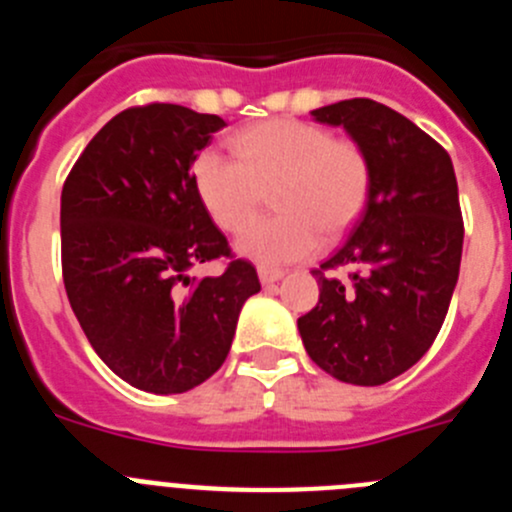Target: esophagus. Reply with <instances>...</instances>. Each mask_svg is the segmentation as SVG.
<instances>
[{
    "label": "esophagus",
    "mask_w": 512,
    "mask_h": 512,
    "mask_svg": "<svg viewBox=\"0 0 512 512\" xmlns=\"http://www.w3.org/2000/svg\"><path fill=\"white\" fill-rule=\"evenodd\" d=\"M284 274H287V271L279 269V266H266V264L259 266V279H261V284H274V282H279V279H282Z\"/></svg>",
    "instance_id": "esophagus-1"
}]
</instances>
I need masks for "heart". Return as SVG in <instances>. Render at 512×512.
<instances>
[{
  "mask_svg": "<svg viewBox=\"0 0 512 512\" xmlns=\"http://www.w3.org/2000/svg\"><path fill=\"white\" fill-rule=\"evenodd\" d=\"M233 153L205 151L192 166L194 192L223 230H241L266 202L277 212L248 225L235 248L261 264L310 256L356 223L372 189V161L354 140L302 120H266L233 138Z\"/></svg>",
  "mask_w": 512,
  "mask_h": 512,
  "instance_id": "obj_1",
  "label": "heart"
}]
</instances>
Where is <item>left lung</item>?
Segmentation results:
<instances>
[{
    "mask_svg": "<svg viewBox=\"0 0 512 512\" xmlns=\"http://www.w3.org/2000/svg\"><path fill=\"white\" fill-rule=\"evenodd\" d=\"M310 115L364 148L372 189L341 248L312 269L320 300L297 328L323 372L377 387L423 359L449 312L464 243L454 164L431 135L374 99ZM336 268H351L349 279L333 278Z\"/></svg>",
    "mask_w": 512,
    "mask_h": 512,
    "instance_id": "obj_1",
    "label": "left lung"
}]
</instances>
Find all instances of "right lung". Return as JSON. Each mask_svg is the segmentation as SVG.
I'll use <instances>...</instances> for the list:
<instances>
[{"label": "right lung", "instance_id": "right-lung-1", "mask_svg": "<svg viewBox=\"0 0 512 512\" xmlns=\"http://www.w3.org/2000/svg\"><path fill=\"white\" fill-rule=\"evenodd\" d=\"M225 128L182 104L112 117L61 192V264L71 310L99 359L153 395L187 392L223 366L243 302L261 289L248 261L220 277L189 269L230 256L194 192L197 153Z\"/></svg>", "mask_w": 512, "mask_h": 512}]
</instances>
